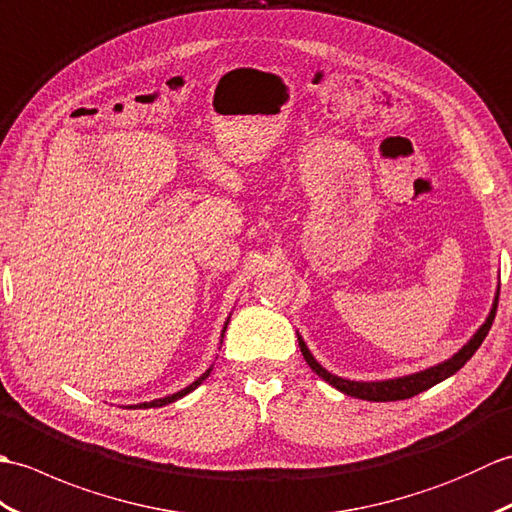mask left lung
<instances>
[{"label": "left lung", "instance_id": "8db88e82", "mask_svg": "<svg viewBox=\"0 0 512 512\" xmlns=\"http://www.w3.org/2000/svg\"><path fill=\"white\" fill-rule=\"evenodd\" d=\"M497 301H499V290L495 292V301H493V308L488 312L486 321L480 325V330H477L471 341L462 345L458 352H455L447 361H442L433 367L422 369V372L416 374H409V376H398V378H387V380H347L341 378L336 374H330L328 369H325L317 358L312 356V352L308 350V345L303 343L301 334L297 332V341L301 347V354L306 358V363L312 367L314 374H319L325 383H330L332 387H336L339 391L347 396H354V398H361V400H372V402H389V400H405L420 394V391H427L429 387L442 383V380H447L449 376H453L458 369H462L466 365V361L477 352V347L482 345V341L486 339L488 330H491L493 319H495V312H497Z\"/></svg>", "mask_w": 512, "mask_h": 512}]
</instances>
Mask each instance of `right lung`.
<instances>
[{
	"mask_svg": "<svg viewBox=\"0 0 512 512\" xmlns=\"http://www.w3.org/2000/svg\"><path fill=\"white\" fill-rule=\"evenodd\" d=\"M228 321H231V317L226 319V323H224V330H222V339H224V332H226V325H228ZM222 339H220V343H222ZM211 369H213V365L206 369V372L200 376V378H195L191 385H187L184 389H180V391H176V394H169V396H165V398H156V400H149V402H140V405H127V409H151V407H165V405H169V402H176V400H180V398H184L187 394H191V391L198 387V385H202L204 380H206V376L211 374Z\"/></svg>",
	"mask_w": 512,
	"mask_h": 512,
	"instance_id": "obj_1",
	"label": "right lung"
}]
</instances>
